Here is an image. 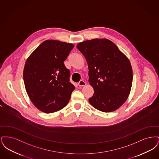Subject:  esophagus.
Returning <instances> with one entry per match:
<instances>
[{
    "label": "esophagus",
    "instance_id": "esophagus-1",
    "mask_svg": "<svg viewBox=\"0 0 159 159\" xmlns=\"http://www.w3.org/2000/svg\"><path fill=\"white\" fill-rule=\"evenodd\" d=\"M78 85H79V86L82 87V86H85V85H86V83H85L83 80H80V81L78 83Z\"/></svg>",
    "mask_w": 159,
    "mask_h": 159
}]
</instances>
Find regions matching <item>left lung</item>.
Returning <instances> with one entry per match:
<instances>
[{
  "label": "left lung",
  "instance_id": "left-lung-1",
  "mask_svg": "<svg viewBox=\"0 0 159 159\" xmlns=\"http://www.w3.org/2000/svg\"><path fill=\"white\" fill-rule=\"evenodd\" d=\"M77 48L88 62L89 82L94 90L89 103L102 112L116 110L125 102L132 87V68L128 57L107 39L86 40Z\"/></svg>",
  "mask_w": 159,
  "mask_h": 159
}]
</instances>
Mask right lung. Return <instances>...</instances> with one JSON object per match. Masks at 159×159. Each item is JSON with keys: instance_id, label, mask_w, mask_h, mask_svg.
<instances>
[{"instance_id": "right-lung-1", "label": "right lung", "mask_w": 159, "mask_h": 159, "mask_svg": "<svg viewBox=\"0 0 159 159\" xmlns=\"http://www.w3.org/2000/svg\"><path fill=\"white\" fill-rule=\"evenodd\" d=\"M75 45L46 40L25 62L23 79L31 101L39 110L51 113L67 105L75 87L70 82V72L64 61Z\"/></svg>"}]
</instances>
